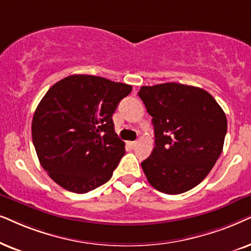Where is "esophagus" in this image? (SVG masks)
Returning <instances> with one entry per match:
<instances>
[{
  "instance_id": "obj_1",
  "label": "esophagus",
  "mask_w": 251,
  "mask_h": 251,
  "mask_svg": "<svg viewBox=\"0 0 251 251\" xmlns=\"http://www.w3.org/2000/svg\"><path fill=\"white\" fill-rule=\"evenodd\" d=\"M127 145L131 147V148H134V147L138 145V141H127Z\"/></svg>"
}]
</instances>
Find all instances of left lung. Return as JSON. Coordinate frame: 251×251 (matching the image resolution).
I'll use <instances>...</instances> for the list:
<instances>
[{"mask_svg": "<svg viewBox=\"0 0 251 251\" xmlns=\"http://www.w3.org/2000/svg\"><path fill=\"white\" fill-rule=\"evenodd\" d=\"M138 94L155 132V148L141 163L149 183L171 195L194 188L223 151L225 112L204 89L182 83L143 86Z\"/></svg>", "mask_w": 251, "mask_h": 251, "instance_id": "obj_1", "label": "left lung"}]
</instances>
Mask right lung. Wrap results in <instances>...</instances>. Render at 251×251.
I'll list each match as a JSON object with an SVG mask.
<instances>
[{"instance_id": "add662e5", "label": "right lung", "mask_w": 251, "mask_h": 251, "mask_svg": "<svg viewBox=\"0 0 251 251\" xmlns=\"http://www.w3.org/2000/svg\"><path fill=\"white\" fill-rule=\"evenodd\" d=\"M132 86L73 75L49 88L32 120L40 164L66 190L83 194L109 181L125 155L112 115Z\"/></svg>"}]
</instances>
